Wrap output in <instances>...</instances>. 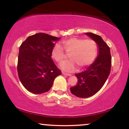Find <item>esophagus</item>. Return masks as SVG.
<instances>
[{"instance_id":"34e87169","label":"esophagus","mask_w":129,"mask_h":129,"mask_svg":"<svg viewBox=\"0 0 129 129\" xmlns=\"http://www.w3.org/2000/svg\"><path fill=\"white\" fill-rule=\"evenodd\" d=\"M62 75H66V76H71V75H72V74L66 73V72H62Z\"/></svg>"}]
</instances>
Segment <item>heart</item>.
<instances>
[{
    "instance_id": "b5f03b06",
    "label": "heart",
    "mask_w": 129,
    "mask_h": 129,
    "mask_svg": "<svg viewBox=\"0 0 129 129\" xmlns=\"http://www.w3.org/2000/svg\"><path fill=\"white\" fill-rule=\"evenodd\" d=\"M62 46L56 44L51 51V56L58 63H62L67 58L64 51L70 53L69 61L61 65L64 70L73 71L77 68L84 69L90 66L95 58L97 52V45L94 40L79 37H71L62 41Z\"/></svg>"
}]
</instances>
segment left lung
I'll list each match as a JSON object with an SVG mask.
<instances>
[{"instance_id":"obj_1","label":"left lung","mask_w":129,"mask_h":129,"mask_svg":"<svg viewBox=\"0 0 129 129\" xmlns=\"http://www.w3.org/2000/svg\"><path fill=\"white\" fill-rule=\"evenodd\" d=\"M97 43L98 56L86 70L76 74L78 82L70 88L72 94L79 98H88L100 91L107 81L110 73L112 57L110 50L101 37L92 33H87Z\"/></svg>"}]
</instances>
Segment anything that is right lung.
Returning <instances> with one entry per match:
<instances>
[{
    "instance_id": "add662e5",
    "label": "right lung",
    "mask_w": 129,
    "mask_h": 129,
    "mask_svg": "<svg viewBox=\"0 0 129 129\" xmlns=\"http://www.w3.org/2000/svg\"><path fill=\"white\" fill-rule=\"evenodd\" d=\"M59 38L39 33L28 37L19 47L17 73L28 91L35 94L48 91L61 74L51 59L53 41Z\"/></svg>"
}]
</instances>
